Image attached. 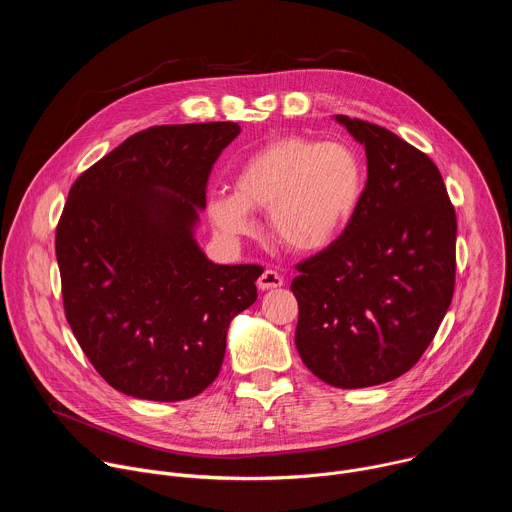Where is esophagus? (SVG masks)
<instances>
[{"label": "esophagus", "instance_id": "obj_1", "mask_svg": "<svg viewBox=\"0 0 512 512\" xmlns=\"http://www.w3.org/2000/svg\"><path fill=\"white\" fill-rule=\"evenodd\" d=\"M257 285H259V289H273V287H281L283 285V277L277 273V271H273V269H265L263 273H261V277L257 279Z\"/></svg>", "mask_w": 512, "mask_h": 512}]
</instances>
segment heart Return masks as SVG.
Returning a JSON list of instances; mask_svg holds the SVG:
<instances>
[{"label":"heart","mask_w":512,"mask_h":512,"mask_svg":"<svg viewBox=\"0 0 512 512\" xmlns=\"http://www.w3.org/2000/svg\"><path fill=\"white\" fill-rule=\"evenodd\" d=\"M367 166L346 141L283 137L251 154L231 192H212L206 210L227 237L255 229L251 210H269L273 237L291 251L314 253L334 243L356 216Z\"/></svg>","instance_id":"b5f03b06"}]
</instances>
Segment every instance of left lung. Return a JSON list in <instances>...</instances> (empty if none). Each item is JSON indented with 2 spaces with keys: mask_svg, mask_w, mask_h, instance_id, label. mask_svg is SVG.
Wrapping results in <instances>:
<instances>
[{
  "mask_svg": "<svg viewBox=\"0 0 512 512\" xmlns=\"http://www.w3.org/2000/svg\"><path fill=\"white\" fill-rule=\"evenodd\" d=\"M367 154V190L342 235L296 265V346L338 389L405 375L440 328L456 283V210L437 166L393 131L336 115Z\"/></svg>",
  "mask_w": 512,
  "mask_h": 512,
  "instance_id": "left-lung-1",
  "label": "left lung"
}]
</instances>
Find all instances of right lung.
I'll return each instance as SVG.
<instances>
[{
	"mask_svg": "<svg viewBox=\"0 0 512 512\" xmlns=\"http://www.w3.org/2000/svg\"><path fill=\"white\" fill-rule=\"evenodd\" d=\"M233 121L156 125L85 170L56 227L64 314L97 373L148 401H184L221 371L259 265H216L194 241Z\"/></svg>",
	"mask_w": 512,
	"mask_h": 512,
	"instance_id": "right-lung-1",
	"label": "right lung"
}]
</instances>
